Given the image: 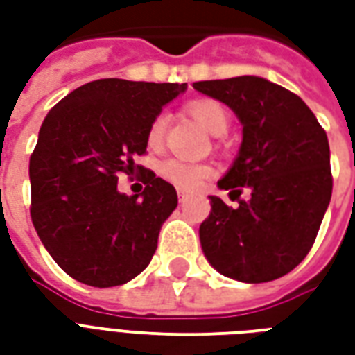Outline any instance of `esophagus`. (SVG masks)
<instances>
[{
  "label": "esophagus",
  "mask_w": 355,
  "mask_h": 355,
  "mask_svg": "<svg viewBox=\"0 0 355 355\" xmlns=\"http://www.w3.org/2000/svg\"><path fill=\"white\" fill-rule=\"evenodd\" d=\"M186 200H188V193L180 192V190H178V201H180V203H184Z\"/></svg>",
  "instance_id": "esophagus-1"
}]
</instances>
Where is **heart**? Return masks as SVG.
<instances>
[{
	"label": "heart",
	"instance_id": "obj_1",
	"mask_svg": "<svg viewBox=\"0 0 355 355\" xmlns=\"http://www.w3.org/2000/svg\"><path fill=\"white\" fill-rule=\"evenodd\" d=\"M188 112L198 123L203 125L215 137L224 135L230 127V114L223 102L213 101V98H200V101L190 102ZM165 131H167V114H157L148 127V148L152 150L162 148ZM211 173L213 169L207 163L188 162L182 157H167L159 163V175L180 190H196L205 178L211 177Z\"/></svg>",
	"mask_w": 355,
	"mask_h": 355
}]
</instances>
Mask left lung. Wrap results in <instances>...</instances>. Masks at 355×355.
<instances>
[{"label": "left lung", "mask_w": 355, "mask_h": 355, "mask_svg": "<svg viewBox=\"0 0 355 355\" xmlns=\"http://www.w3.org/2000/svg\"><path fill=\"white\" fill-rule=\"evenodd\" d=\"M193 89L234 110L243 142L218 180L238 207L211 196L201 249L216 272L245 283L289 274L312 249L327 211L333 177L327 135L304 101L257 76L196 81ZM241 187L252 198L239 200Z\"/></svg>", "instance_id": "left-lung-1"}]
</instances>
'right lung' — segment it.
Returning <instances> with one entry per match:
<instances>
[{"mask_svg":"<svg viewBox=\"0 0 355 355\" xmlns=\"http://www.w3.org/2000/svg\"><path fill=\"white\" fill-rule=\"evenodd\" d=\"M186 83L108 78L53 106L30 155L32 223L53 261L91 287L123 285L150 264L175 186L135 165L148 127ZM141 173L142 194L116 192L121 172Z\"/></svg>","mask_w":355,"mask_h":355,"instance_id":"right-lung-1","label":"right lung"}]
</instances>
